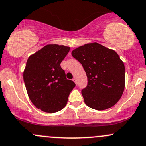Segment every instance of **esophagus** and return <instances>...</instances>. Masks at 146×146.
I'll use <instances>...</instances> for the list:
<instances>
[{
  "instance_id": "esophagus-1",
  "label": "esophagus",
  "mask_w": 146,
  "mask_h": 146,
  "mask_svg": "<svg viewBox=\"0 0 146 146\" xmlns=\"http://www.w3.org/2000/svg\"><path fill=\"white\" fill-rule=\"evenodd\" d=\"M73 81L75 82V83L76 84V85H77V80H76V78H73Z\"/></svg>"
}]
</instances>
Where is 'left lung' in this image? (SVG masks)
I'll use <instances>...</instances> for the list:
<instances>
[{"label":"left lung","instance_id":"left-lung-1","mask_svg":"<svg viewBox=\"0 0 146 146\" xmlns=\"http://www.w3.org/2000/svg\"><path fill=\"white\" fill-rule=\"evenodd\" d=\"M71 54L87 75V85L81 92L86 105L98 110L113 106L125 85V65L119 55L97 42L80 46Z\"/></svg>","mask_w":146,"mask_h":146}]
</instances>
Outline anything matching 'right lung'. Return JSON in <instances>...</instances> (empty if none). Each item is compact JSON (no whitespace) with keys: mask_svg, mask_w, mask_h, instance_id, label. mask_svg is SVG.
<instances>
[{"mask_svg":"<svg viewBox=\"0 0 146 146\" xmlns=\"http://www.w3.org/2000/svg\"><path fill=\"white\" fill-rule=\"evenodd\" d=\"M69 50L64 45H47L27 60L23 76L29 97L36 108L46 113L63 109L76 86L60 66Z\"/></svg>","mask_w":146,"mask_h":146,"instance_id":"obj_1","label":"right lung"}]
</instances>
